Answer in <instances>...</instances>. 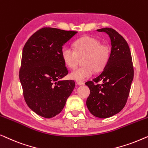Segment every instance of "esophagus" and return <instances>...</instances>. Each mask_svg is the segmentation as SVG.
I'll list each match as a JSON object with an SVG mask.
<instances>
[{
    "label": "esophagus",
    "instance_id": "34e87169",
    "mask_svg": "<svg viewBox=\"0 0 148 148\" xmlns=\"http://www.w3.org/2000/svg\"><path fill=\"white\" fill-rule=\"evenodd\" d=\"M76 83L78 85L84 84V82H83V81H76Z\"/></svg>",
    "mask_w": 148,
    "mask_h": 148
}]
</instances>
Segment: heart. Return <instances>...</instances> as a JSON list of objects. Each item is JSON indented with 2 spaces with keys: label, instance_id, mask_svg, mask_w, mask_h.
Instances as JSON below:
<instances>
[{
  "label": "heart",
  "instance_id": "b5f03b06",
  "mask_svg": "<svg viewBox=\"0 0 148 148\" xmlns=\"http://www.w3.org/2000/svg\"><path fill=\"white\" fill-rule=\"evenodd\" d=\"M74 49L70 45L62 47L61 54L64 64L68 68H74L78 64L79 58H82L83 65L77 68L70 73V78L77 81H82L96 72L105 69L111 57L110 47L101 43L97 38L84 36L74 41Z\"/></svg>",
  "mask_w": 148,
  "mask_h": 148
}]
</instances>
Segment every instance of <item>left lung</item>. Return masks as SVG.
Here are the masks:
<instances>
[{
	"label": "left lung",
	"instance_id": "left-lung-1",
	"mask_svg": "<svg viewBox=\"0 0 148 148\" xmlns=\"http://www.w3.org/2000/svg\"><path fill=\"white\" fill-rule=\"evenodd\" d=\"M97 31L109 35L111 41V57L103 71L85 83L90 90L86 106L93 115L105 119L123 109L130 95L134 70L130 47L122 35L112 28ZM99 82L103 83L99 84Z\"/></svg>",
	"mask_w": 148,
	"mask_h": 148
}]
</instances>
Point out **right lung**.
Wrapping results in <instances>:
<instances>
[{
	"label": "right lung",
	"instance_id": "1",
	"mask_svg": "<svg viewBox=\"0 0 148 148\" xmlns=\"http://www.w3.org/2000/svg\"><path fill=\"white\" fill-rule=\"evenodd\" d=\"M76 33L43 27L24 45L19 70L23 97L28 107L43 117L59 114L74 88V80H61L68 74L61 51Z\"/></svg>",
	"mask_w": 148,
	"mask_h": 148
}]
</instances>
